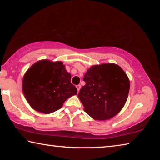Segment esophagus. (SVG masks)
Wrapping results in <instances>:
<instances>
[{"instance_id": "1", "label": "esophagus", "mask_w": 160, "mask_h": 160, "mask_svg": "<svg viewBox=\"0 0 160 160\" xmlns=\"http://www.w3.org/2000/svg\"><path fill=\"white\" fill-rule=\"evenodd\" d=\"M76 88H77L78 92H79L80 90V88H81V85H78L76 86Z\"/></svg>"}]
</instances>
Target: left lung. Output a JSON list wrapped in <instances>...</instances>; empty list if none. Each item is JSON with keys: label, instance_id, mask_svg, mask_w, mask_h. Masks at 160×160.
<instances>
[{"label": "left lung", "instance_id": "left-lung-1", "mask_svg": "<svg viewBox=\"0 0 160 160\" xmlns=\"http://www.w3.org/2000/svg\"><path fill=\"white\" fill-rule=\"evenodd\" d=\"M85 85L78 93L85 111L95 120L112 118L120 112L128 98L130 82L118 65L92 66L84 75Z\"/></svg>", "mask_w": 160, "mask_h": 160}]
</instances>
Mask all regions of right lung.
<instances>
[{
	"mask_svg": "<svg viewBox=\"0 0 160 160\" xmlns=\"http://www.w3.org/2000/svg\"><path fill=\"white\" fill-rule=\"evenodd\" d=\"M70 79L71 75L62 62L39 61L24 75L22 90L34 110L50 113L61 109L68 98L77 94Z\"/></svg>",
	"mask_w": 160,
	"mask_h": 160,
	"instance_id": "right-lung-1",
	"label": "right lung"
}]
</instances>
